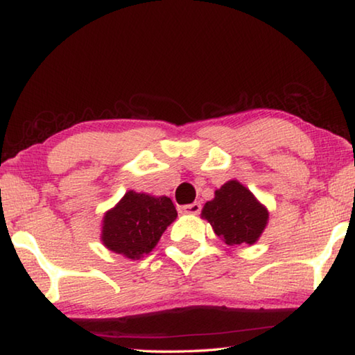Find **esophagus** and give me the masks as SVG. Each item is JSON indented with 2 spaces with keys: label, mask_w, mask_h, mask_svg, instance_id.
Instances as JSON below:
<instances>
[{
  "label": "esophagus",
  "mask_w": 355,
  "mask_h": 355,
  "mask_svg": "<svg viewBox=\"0 0 355 355\" xmlns=\"http://www.w3.org/2000/svg\"><path fill=\"white\" fill-rule=\"evenodd\" d=\"M200 208L202 205L199 202H194V203H189V205H183L178 208V211L182 214H199L200 213Z\"/></svg>",
  "instance_id": "obj_1"
}]
</instances>
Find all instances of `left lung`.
<instances>
[{"label":"left lung","mask_w":355,"mask_h":355,"mask_svg":"<svg viewBox=\"0 0 355 355\" xmlns=\"http://www.w3.org/2000/svg\"><path fill=\"white\" fill-rule=\"evenodd\" d=\"M202 219L232 248L252 245L268 225L269 211L238 180H230L214 191V199L202 208Z\"/></svg>","instance_id":"left-lung-1"}]
</instances>
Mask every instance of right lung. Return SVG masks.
<instances>
[{"label":"right lung","mask_w":355,"mask_h":355,"mask_svg":"<svg viewBox=\"0 0 355 355\" xmlns=\"http://www.w3.org/2000/svg\"><path fill=\"white\" fill-rule=\"evenodd\" d=\"M177 219V209L166 196L127 191L101 220V243L130 260L150 254L161 235Z\"/></svg>","instance_id":"add662e5"}]
</instances>
